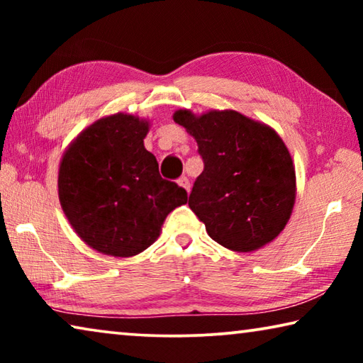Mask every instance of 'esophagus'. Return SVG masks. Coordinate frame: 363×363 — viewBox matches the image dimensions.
Here are the masks:
<instances>
[{
    "mask_svg": "<svg viewBox=\"0 0 363 363\" xmlns=\"http://www.w3.org/2000/svg\"><path fill=\"white\" fill-rule=\"evenodd\" d=\"M177 184H179L181 187L186 189L187 192H190V181H189V177H187V176H181L179 179H177Z\"/></svg>",
    "mask_w": 363,
    "mask_h": 363,
    "instance_id": "1",
    "label": "esophagus"
}]
</instances>
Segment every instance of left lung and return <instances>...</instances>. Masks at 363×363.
Instances as JSON below:
<instances>
[{
    "instance_id": "left-lung-1",
    "label": "left lung",
    "mask_w": 363,
    "mask_h": 363,
    "mask_svg": "<svg viewBox=\"0 0 363 363\" xmlns=\"http://www.w3.org/2000/svg\"><path fill=\"white\" fill-rule=\"evenodd\" d=\"M173 118L195 138L203 158L189 206L208 235L238 253L272 242L296 199L293 160L279 134L235 110L201 116L177 110Z\"/></svg>"
}]
</instances>
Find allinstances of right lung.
<instances>
[{
    "label": "right lung",
    "instance_id": "right-lung-1",
    "mask_svg": "<svg viewBox=\"0 0 363 363\" xmlns=\"http://www.w3.org/2000/svg\"><path fill=\"white\" fill-rule=\"evenodd\" d=\"M149 123L116 113L73 140L59 168V200L73 229L104 255L130 257L157 240L163 220L187 203L186 189L160 176L145 150Z\"/></svg>",
    "mask_w": 363,
    "mask_h": 363
}]
</instances>
